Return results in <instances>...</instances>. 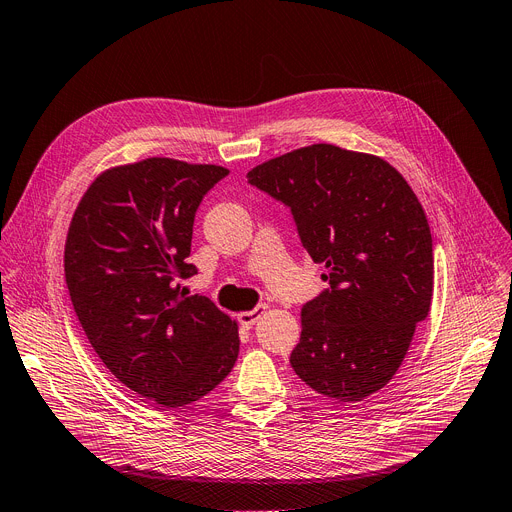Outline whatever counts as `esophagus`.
<instances>
[{
  "label": "esophagus",
  "mask_w": 512,
  "mask_h": 512,
  "mask_svg": "<svg viewBox=\"0 0 512 512\" xmlns=\"http://www.w3.org/2000/svg\"><path fill=\"white\" fill-rule=\"evenodd\" d=\"M266 308H269V306L260 304V306H256L254 310H243V312H239L237 319H239V323H241L243 327H252V325L260 319V316L266 312Z\"/></svg>",
  "instance_id": "esophagus-1"
}]
</instances>
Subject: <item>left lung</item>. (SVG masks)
<instances>
[{
    "label": "left lung",
    "instance_id": "8db88e82",
    "mask_svg": "<svg viewBox=\"0 0 512 512\" xmlns=\"http://www.w3.org/2000/svg\"><path fill=\"white\" fill-rule=\"evenodd\" d=\"M248 181L291 208L331 285L302 306L291 367L339 402L379 392L431 308L433 243L415 191L383 158L331 143L266 160Z\"/></svg>",
    "mask_w": 512,
    "mask_h": 512
}]
</instances>
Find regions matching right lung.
<instances>
[{"label":"right lung","instance_id":"obj_1","mask_svg":"<svg viewBox=\"0 0 512 512\" xmlns=\"http://www.w3.org/2000/svg\"><path fill=\"white\" fill-rule=\"evenodd\" d=\"M225 166L145 158L106 168L83 193L64 246L68 294L95 354L164 408L206 396L233 369L237 323L181 279L193 216Z\"/></svg>","mask_w":512,"mask_h":512}]
</instances>
